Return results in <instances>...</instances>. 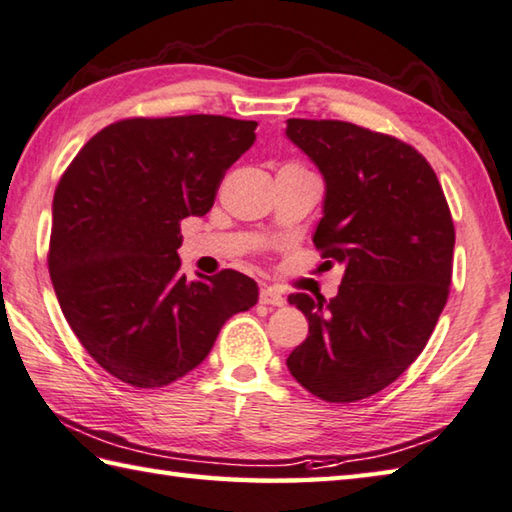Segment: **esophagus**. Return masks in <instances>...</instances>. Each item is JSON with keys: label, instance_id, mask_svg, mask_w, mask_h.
I'll use <instances>...</instances> for the list:
<instances>
[{"label": "esophagus", "instance_id": "obj_1", "mask_svg": "<svg viewBox=\"0 0 512 512\" xmlns=\"http://www.w3.org/2000/svg\"><path fill=\"white\" fill-rule=\"evenodd\" d=\"M258 299H261V303H265V306H274V308H281L285 303V297L274 288H263L261 294H258Z\"/></svg>", "mask_w": 512, "mask_h": 512}]
</instances>
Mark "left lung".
I'll return each mask as SVG.
<instances>
[{
	"label": "left lung",
	"mask_w": 512,
	"mask_h": 512,
	"mask_svg": "<svg viewBox=\"0 0 512 512\" xmlns=\"http://www.w3.org/2000/svg\"><path fill=\"white\" fill-rule=\"evenodd\" d=\"M285 134L326 182L312 242L344 267L335 299L288 297L310 324L288 369L312 396L357 402L398 380L434 333L452 283V213L405 141L346 121L288 119Z\"/></svg>",
	"instance_id": "8db88e82"
}]
</instances>
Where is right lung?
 Masks as SVG:
<instances>
[{"mask_svg": "<svg viewBox=\"0 0 512 512\" xmlns=\"http://www.w3.org/2000/svg\"><path fill=\"white\" fill-rule=\"evenodd\" d=\"M256 121L188 114L123 119L96 132L53 195L49 274L78 342L125 384L184 378L231 315L258 301L236 270L182 274L179 222L211 211Z\"/></svg>", "mask_w": 512, "mask_h": 512, "instance_id": "obj_1", "label": "right lung"}]
</instances>
